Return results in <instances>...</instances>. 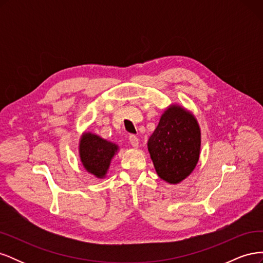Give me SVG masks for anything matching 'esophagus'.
Masks as SVG:
<instances>
[{"instance_id":"1","label":"esophagus","mask_w":263,"mask_h":263,"mask_svg":"<svg viewBox=\"0 0 263 263\" xmlns=\"http://www.w3.org/2000/svg\"><path fill=\"white\" fill-rule=\"evenodd\" d=\"M129 142H130V145L134 148H138V146H139V139L137 138V136H135V135H130V136H129Z\"/></svg>"}]
</instances>
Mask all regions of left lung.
<instances>
[{
    "mask_svg": "<svg viewBox=\"0 0 263 263\" xmlns=\"http://www.w3.org/2000/svg\"><path fill=\"white\" fill-rule=\"evenodd\" d=\"M201 132L196 119L180 106L162 114L148 140V150L158 176L171 184L184 180L200 157Z\"/></svg>",
    "mask_w": 263,
    "mask_h": 263,
    "instance_id": "left-lung-1",
    "label": "left lung"
}]
</instances>
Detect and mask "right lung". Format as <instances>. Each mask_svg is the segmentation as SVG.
<instances>
[{
	"instance_id": "1",
	"label": "right lung",
	"mask_w": 263,
	"mask_h": 263,
	"mask_svg": "<svg viewBox=\"0 0 263 263\" xmlns=\"http://www.w3.org/2000/svg\"><path fill=\"white\" fill-rule=\"evenodd\" d=\"M116 151V145L90 133L84 134L80 141V157L84 168L98 178L105 176Z\"/></svg>"
}]
</instances>
